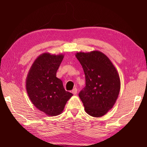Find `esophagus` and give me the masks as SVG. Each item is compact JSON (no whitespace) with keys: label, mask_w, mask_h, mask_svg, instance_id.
I'll use <instances>...</instances> for the list:
<instances>
[{"label":"esophagus","mask_w":147,"mask_h":147,"mask_svg":"<svg viewBox=\"0 0 147 147\" xmlns=\"http://www.w3.org/2000/svg\"><path fill=\"white\" fill-rule=\"evenodd\" d=\"M72 93L74 94H76L77 93V89L76 88H74L73 90H72Z\"/></svg>","instance_id":"1"}]
</instances>
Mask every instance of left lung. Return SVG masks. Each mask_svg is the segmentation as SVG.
<instances>
[{
	"label": "left lung",
	"mask_w": 147,
	"mask_h": 147,
	"mask_svg": "<svg viewBox=\"0 0 147 147\" xmlns=\"http://www.w3.org/2000/svg\"><path fill=\"white\" fill-rule=\"evenodd\" d=\"M75 56L86 76V87L79 97L88 115L100 117L113 108L118 98L121 80L117 70L100 51L78 52Z\"/></svg>",
	"instance_id": "left-lung-1"
}]
</instances>
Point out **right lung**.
<instances>
[{"mask_svg": "<svg viewBox=\"0 0 147 147\" xmlns=\"http://www.w3.org/2000/svg\"><path fill=\"white\" fill-rule=\"evenodd\" d=\"M63 54L45 53L35 59L26 79L27 93L32 104L48 116L63 112L65 106L73 95L65 90L56 72L63 59Z\"/></svg>", "mask_w": 147, "mask_h": 147, "instance_id": "add662e5", "label": "right lung"}]
</instances>
